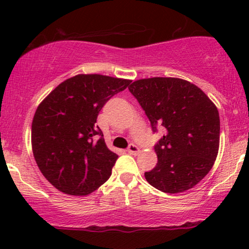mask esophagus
I'll list each match as a JSON object with an SVG mask.
<instances>
[{
  "label": "esophagus",
  "instance_id": "1",
  "mask_svg": "<svg viewBox=\"0 0 249 249\" xmlns=\"http://www.w3.org/2000/svg\"><path fill=\"white\" fill-rule=\"evenodd\" d=\"M127 151H128L129 154H132V155H137L138 153H140V148H138L136 145L129 144L128 148H127Z\"/></svg>",
  "mask_w": 249,
  "mask_h": 249
}]
</instances>
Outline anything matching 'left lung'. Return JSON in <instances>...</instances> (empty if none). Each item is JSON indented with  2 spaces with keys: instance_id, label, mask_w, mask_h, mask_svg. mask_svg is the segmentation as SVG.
I'll return each instance as SVG.
<instances>
[{
  "instance_id": "1",
  "label": "left lung",
  "mask_w": 249,
  "mask_h": 249,
  "mask_svg": "<svg viewBox=\"0 0 249 249\" xmlns=\"http://www.w3.org/2000/svg\"><path fill=\"white\" fill-rule=\"evenodd\" d=\"M128 90L144 109L151 129L165 135L155 145L158 162L145 178L154 188L179 193L195 187L212 169L220 145V116L200 88L178 78L134 81Z\"/></svg>"
}]
</instances>
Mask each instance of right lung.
I'll list each match as a JSON object with an SVG mask.
<instances>
[{
    "mask_svg": "<svg viewBox=\"0 0 249 249\" xmlns=\"http://www.w3.org/2000/svg\"><path fill=\"white\" fill-rule=\"evenodd\" d=\"M129 83L102 74H78L59 84L37 107L33 154L41 174L59 191L87 196L109 178L119 156L105 145L96 119L104 104Z\"/></svg>",
    "mask_w": 249,
    "mask_h": 249,
    "instance_id": "add662e5",
    "label": "right lung"
}]
</instances>
